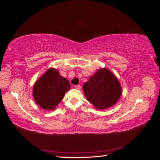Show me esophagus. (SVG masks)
Returning a JSON list of instances; mask_svg holds the SVG:
<instances>
[{
	"label": "esophagus",
	"mask_w": 160,
	"mask_h": 160,
	"mask_svg": "<svg viewBox=\"0 0 160 160\" xmlns=\"http://www.w3.org/2000/svg\"><path fill=\"white\" fill-rule=\"evenodd\" d=\"M75 89H81V86L80 85H75Z\"/></svg>",
	"instance_id": "obj_1"
}]
</instances>
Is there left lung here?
I'll return each mask as SVG.
<instances>
[{"label": "left lung", "instance_id": "obj_1", "mask_svg": "<svg viewBox=\"0 0 160 160\" xmlns=\"http://www.w3.org/2000/svg\"><path fill=\"white\" fill-rule=\"evenodd\" d=\"M83 89L87 99L99 110L115 105L122 93L119 80L106 68L99 69L91 76Z\"/></svg>", "mask_w": 160, "mask_h": 160}]
</instances>
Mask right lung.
<instances>
[{
  "mask_svg": "<svg viewBox=\"0 0 160 160\" xmlns=\"http://www.w3.org/2000/svg\"><path fill=\"white\" fill-rule=\"evenodd\" d=\"M70 88L68 80L62 77L57 69L50 68L36 81L32 95L40 108L54 110Z\"/></svg>",
  "mask_w": 160,
  "mask_h": 160,
  "instance_id": "1",
  "label": "right lung"
}]
</instances>
